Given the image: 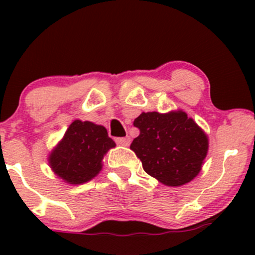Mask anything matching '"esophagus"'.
<instances>
[{
    "label": "esophagus",
    "instance_id": "obj_1",
    "mask_svg": "<svg viewBox=\"0 0 255 255\" xmlns=\"http://www.w3.org/2000/svg\"><path fill=\"white\" fill-rule=\"evenodd\" d=\"M116 143L120 144V145H125L128 146L130 143V138L129 137H122V138H116Z\"/></svg>",
    "mask_w": 255,
    "mask_h": 255
}]
</instances>
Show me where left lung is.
Instances as JSON below:
<instances>
[{
	"label": "left lung",
	"mask_w": 255,
	"mask_h": 255,
	"mask_svg": "<svg viewBox=\"0 0 255 255\" xmlns=\"http://www.w3.org/2000/svg\"><path fill=\"white\" fill-rule=\"evenodd\" d=\"M133 126L139 129V135L130 149L146 174L168 186H180L200 173L208 139L186 113L143 112Z\"/></svg>",
	"instance_id": "obj_1"
}]
</instances>
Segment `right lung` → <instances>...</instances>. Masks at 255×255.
<instances>
[{
  "label": "right lung",
  "instance_id": "right-lung-1",
  "mask_svg": "<svg viewBox=\"0 0 255 255\" xmlns=\"http://www.w3.org/2000/svg\"><path fill=\"white\" fill-rule=\"evenodd\" d=\"M115 145L106 128L76 120L50 154L49 164L54 173L69 184H84L99 174L102 158Z\"/></svg>",
  "mask_w": 255,
  "mask_h": 255
}]
</instances>
